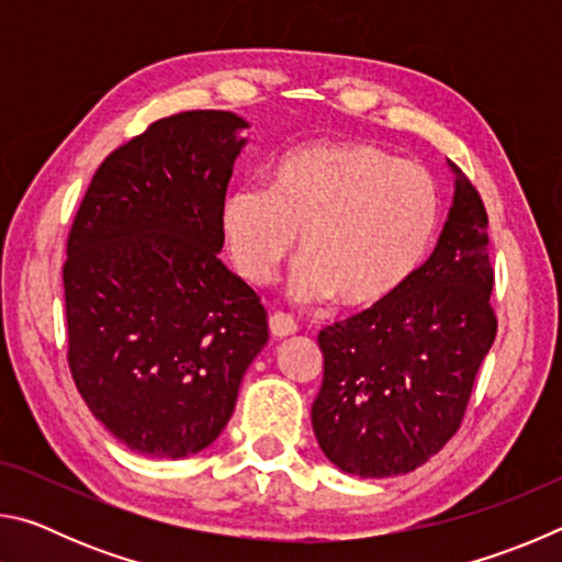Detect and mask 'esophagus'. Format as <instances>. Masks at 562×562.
<instances>
[{
  "label": "esophagus",
  "instance_id": "obj_1",
  "mask_svg": "<svg viewBox=\"0 0 562 562\" xmlns=\"http://www.w3.org/2000/svg\"><path fill=\"white\" fill-rule=\"evenodd\" d=\"M297 331V325H294V319L290 315H282V312H274L270 317V335L274 339H284Z\"/></svg>",
  "mask_w": 562,
  "mask_h": 562
}]
</instances>
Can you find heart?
I'll use <instances>...</instances> for the list:
<instances>
[{
  "label": "heart",
  "mask_w": 562,
  "mask_h": 562,
  "mask_svg": "<svg viewBox=\"0 0 562 562\" xmlns=\"http://www.w3.org/2000/svg\"><path fill=\"white\" fill-rule=\"evenodd\" d=\"M439 221L429 170L367 140L292 148L272 168L270 188H233L221 207L227 252L245 282L268 284L300 235L292 297L335 294L347 310L392 300L424 265Z\"/></svg>",
  "instance_id": "1"
}]
</instances>
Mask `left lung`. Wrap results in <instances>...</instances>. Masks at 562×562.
Segmentation results:
<instances>
[{"instance_id":"1","label":"left lung","mask_w":562,"mask_h":562,"mask_svg":"<svg viewBox=\"0 0 562 562\" xmlns=\"http://www.w3.org/2000/svg\"><path fill=\"white\" fill-rule=\"evenodd\" d=\"M449 166L453 203L431 258L392 300L319 331L312 429L322 453L359 479L408 473L443 449L496 339L488 215Z\"/></svg>"}]
</instances>
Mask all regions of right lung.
I'll list each match as a JSON object with an SVG mask.
<instances>
[{
	"instance_id": "right-lung-1",
	"label": "right lung",
	"mask_w": 562,
	"mask_h": 562,
	"mask_svg": "<svg viewBox=\"0 0 562 562\" xmlns=\"http://www.w3.org/2000/svg\"><path fill=\"white\" fill-rule=\"evenodd\" d=\"M247 126L231 111L150 123L93 173L66 243L76 389L121 443L154 459L207 449L268 345L260 297L217 258Z\"/></svg>"
}]
</instances>
